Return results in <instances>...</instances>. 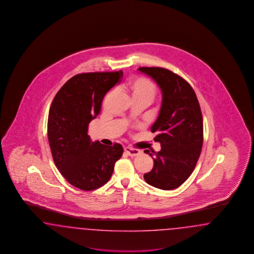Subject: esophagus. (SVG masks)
I'll return each mask as SVG.
<instances>
[{
    "instance_id": "34e87169",
    "label": "esophagus",
    "mask_w": 254,
    "mask_h": 254,
    "mask_svg": "<svg viewBox=\"0 0 254 254\" xmlns=\"http://www.w3.org/2000/svg\"><path fill=\"white\" fill-rule=\"evenodd\" d=\"M125 152L127 153L130 157H135V156H138L141 153V151L139 149L133 148V147H130V146H127V147H125Z\"/></svg>"
}]
</instances>
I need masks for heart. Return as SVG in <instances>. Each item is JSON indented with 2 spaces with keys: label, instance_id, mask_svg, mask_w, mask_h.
I'll list each match as a JSON object with an SVG mask.
<instances>
[{
  "label": "heart",
  "instance_id": "b5f03b06",
  "mask_svg": "<svg viewBox=\"0 0 254 254\" xmlns=\"http://www.w3.org/2000/svg\"><path fill=\"white\" fill-rule=\"evenodd\" d=\"M123 87L124 90L131 93L133 99H140L148 102L152 101L157 92L154 83L148 80L147 78L141 76L133 77Z\"/></svg>",
  "mask_w": 254,
  "mask_h": 254
}]
</instances>
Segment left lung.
<instances>
[{"instance_id":"obj_1","label":"left lung","mask_w":254,"mask_h":254,"mask_svg":"<svg viewBox=\"0 0 254 254\" xmlns=\"http://www.w3.org/2000/svg\"><path fill=\"white\" fill-rule=\"evenodd\" d=\"M158 84L163 102L153 124L154 138L161 143L159 152L144 150L152 157V170L143 175L149 185L162 190L181 186L193 173L203 144L200 106L193 88L177 73L160 67H140Z\"/></svg>"}]
</instances>
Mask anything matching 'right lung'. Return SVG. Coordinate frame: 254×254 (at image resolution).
Listing matches in <instances>:
<instances>
[{"label":"right lung","mask_w":254,"mask_h":254,"mask_svg":"<svg viewBox=\"0 0 254 254\" xmlns=\"http://www.w3.org/2000/svg\"><path fill=\"white\" fill-rule=\"evenodd\" d=\"M123 71L79 73L56 94L48 115V141L54 162L72 186L92 191L109 182L123 146L91 142L88 127L101 111L105 94L121 81Z\"/></svg>","instance_id":"add662e5"}]
</instances>
